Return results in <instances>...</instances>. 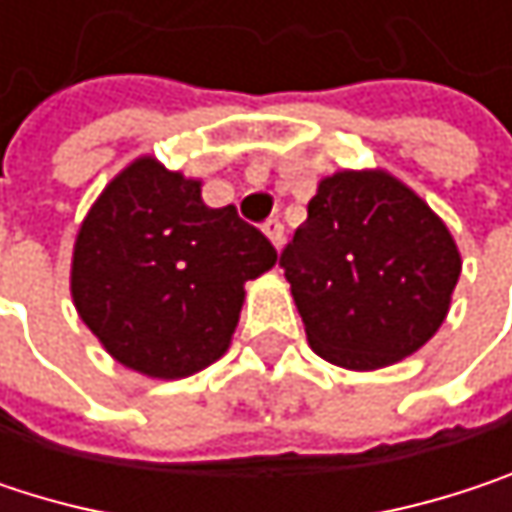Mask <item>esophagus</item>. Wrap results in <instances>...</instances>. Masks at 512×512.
I'll list each match as a JSON object with an SVG mask.
<instances>
[{"instance_id":"34e87169","label":"esophagus","mask_w":512,"mask_h":512,"mask_svg":"<svg viewBox=\"0 0 512 512\" xmlns=\"http://www.w3.org/2000/svg\"><path fill=\"white\" fill-rule=\"evenodd\" d=\"M263 234L269 237V243H272L275 249H281V243H284V225H281L278 219H266V222H263Z\"/></svg>"}]
</instances>
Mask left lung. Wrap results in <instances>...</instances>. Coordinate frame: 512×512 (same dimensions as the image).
<instances>
[{
  "instance_id": "8db88e82",
  "label": "left lung",
  "mask_w": 512,
  "mask_h": 512,
  "mask_svg": "<svg viewBox=\"0 0 512 512\" xmlns=\"http://www.w3.org/2000/svg\"><path fill=\"white\" fill-rule=\"evenodd\" d=\"M278 263L311 350L350 370L421 350L448 317L462 269L445 222L388 171L320 180Z\"/></svg>"
}]
</instances>
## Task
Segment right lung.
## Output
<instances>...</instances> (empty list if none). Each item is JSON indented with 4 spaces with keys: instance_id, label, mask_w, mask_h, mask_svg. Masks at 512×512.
<instances>
[{
    "instance_id": "right-lung-1",
    "label": "right lung",
    "mask_w": 512,
    "mask_h": 512,
    "mask_svg": "<svg viewBox=\"0 0 512 512\" xmlns=\"http://www.w3.org/2000/svg\"><path fill=\"white\" fill-rule=\"evenodd\" d=\"M275 260L272 243L231 204L207 207L198 180L142 156L88 210L70 293L115 361L154 379H183L225 356L243 284Z\"/></svg>"
}]
</instances>
